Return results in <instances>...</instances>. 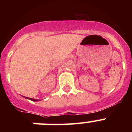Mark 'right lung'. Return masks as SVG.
Segmentation results:
<instances>
[{"label":"right lung","instance_id":"1","mask_svg":"<svg viewBox=\"0 0 132 132\" xmlns=\"http://www.w3.org/2000/svg\"><path fill=\"white\" fill-rule=\"evenodd\" d=\"M24 97H25V96H24ZM25 98L27 99H29V100H31V101H38V100H37V99L31 98H28V97H25Z\"/></svg>","mask_w":132,"mask_h":132}]
</instances>
